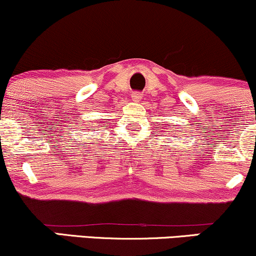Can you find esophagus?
Segmentation results:
<instances>
[{"instance_id": "obj_1", "label": "esophagus", "mask_w": 256, "mask_h": 256, "mask_svg": "<svg viewBox=\"0 0 256 256\" xmlns=\"http://www.w3.org/2000/svg\"><path fill=\"white\" fill-rule=\"evenodd\" d=\"M131 98L134 100V102H140V100H142V95H140V92H134V94H132V95H131Z\"/></svg>"}]
</instances>
